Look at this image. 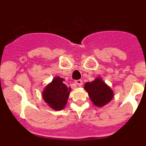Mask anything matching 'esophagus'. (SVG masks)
I'll use <instances>...</instances> for the list:
<instances>
[{"label": "esophagus", "mask_w": 146, "mask_h": 146, "mask_svg": "<svg viewBox=\"0 0 146 146\" xmlns=\"http://www.w3.org/2000/svg\"><path fill=\"white\" fill-rule=\"evenodd\" d=\"M75 83L77 86H81L82 85V80H75Z\"/></svg>", "instance_id": "obj_1"}]
</instances>
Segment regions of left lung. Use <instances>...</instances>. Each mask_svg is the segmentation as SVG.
<instances>
[{"label": "left lung", "mask_w": 146, "mask_h": 146, "mask_svg": "<svg viewBox=\"0 0 146 146\" xmlns=\"http://www.w3.org/2000/svg\"><path fill=\"white\" fill-rule=\"evenodd\" d=\"M84 88L91 100L96 106H104L113 97V92L111 88L100 78H97L91 82H86Z\"/></svg>", "instance_id": "left-lung-1"}]
</instances>
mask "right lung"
Segmentation results:
<instances>
[{"instance_id":"right-lung-1","label":"right lung","mask_w":146,"mask_h":146,"mask_svg":"<svg viewBox=\"0 0 146 146\" xmlns=\"http://www.w3.org/2000/svg\"><path fill=\"white\" fill-rule=\"evenodd\" d=\"M63 81L64 79L60 77H55L42 93L46 103L55 110H60L65 107L71 91L70 88H67Z\"/></svg>"}]
</instances>
